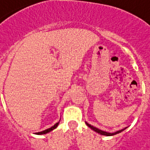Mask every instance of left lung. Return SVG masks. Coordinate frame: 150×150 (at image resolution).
<instances>
[{"mask_svg": "<svg viewBox=\"0 0 150 150\" xmlns=\"http://www.w3.org/2000/svg\"><path fill=\"white\" fill-rule=\"evenodd\" d=\"M86 125H87V126H88V127L91 128V129H92V130H94L95 132H98V133H99V134L103 135V136H114V135L118 134V133H119V132H122L123 130H125V129H126V128H125V129H121V130H119V131H117V132H112V133H111V132H105V131H103V130L98 129V128H96V127H94V126H91L90 124L87 123L86 122Z\"/></svg>", "mask_w": 150, "mask_h": 150, "instance_id": "8db88e82", "label": "left lung"}]
</instances>
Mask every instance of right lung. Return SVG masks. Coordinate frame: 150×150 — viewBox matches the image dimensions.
<instances>
[{"label": "right lung", "instance_id": "obj_1", "mask_svg": "<svg viewBox=\"0 0 150 150\" xmlns=\"http://www.w3.org/2000/svg\"><path fill=\"white\" fill-rule=\"evenodd\" d=\"M58 124H59V122H58L57 123L54 124V126H52L51 128H49V129H47L44 130V131H41V132H36L35 134L37 135H43V134H46V133H47V132H51V131H52L53 129H54L55 128H57V126H58Z\"/></svg>", "mask_w": 150, "mask_h": 150}]
</instances>
